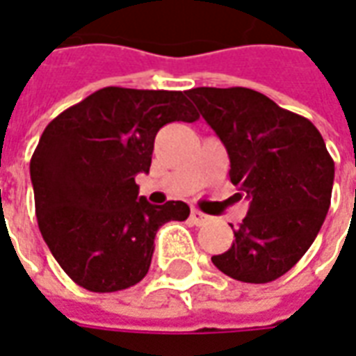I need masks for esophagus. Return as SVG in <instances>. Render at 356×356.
<instances>
[{
    "instance_id": "34e87169",
    "label": "esophagus",
    "mask_w": 356,
    "mask_h": 356,
    "mask_svg": "<svg viewBox=\"0 0 356 356\" xmlns=\"http://www.w3.org/2000/svg\"><path fill=\"white\" fill-rule=\"evenodd\" d=\"M208 219V216H204L202 211H198V209H193V213H191V221H193L194 225H200L204 223Z\"/></svg>"
}]
</instances>
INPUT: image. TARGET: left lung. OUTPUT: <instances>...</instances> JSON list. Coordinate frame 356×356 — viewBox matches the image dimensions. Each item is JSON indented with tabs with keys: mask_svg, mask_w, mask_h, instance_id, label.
Returning a JSON list of instances; mask_svg holds the SVG:
<instances>
[{
	"mask_svg": "<svg viewBox=\"0 0 356 356\" xmlns=\"http://www.w3.org/2000/svg\"><path fill=\"white\" fill-rule=\"evenodd\" d=\"M188 97L227 148L229 177L250 202L232 246L211 261L240 282L276 280L311 248L328 213L334 160L324 139L307 118L254 89L196 88Z\"/></svg>",
	"mask_w": 356,
	"mask_h": 356,
	"instance_id": "8db88e82",
	"label": "left lung"
}]
</instances>
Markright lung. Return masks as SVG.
<instances>
[{
  "label": "right lung",
  "instance_id": "obj_1",
  "mask_svg": "<svg viewBox=\"0 0 356 356\" xmlns=\"http://www.w3.org/2000/svg\"><path fill=\"white\" fill-rule=\"evenodd\" d=\"M200 114L188 91L104 88L51 122L30 179L38 225L66 275L89 291H118L148 273L158 229L185 221V202L154 206L135 177L148 173L156 133Z\"/></svg>",
  "mask_w": 356,
  "mask_h": 356
}]
</instances>
